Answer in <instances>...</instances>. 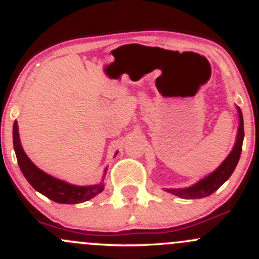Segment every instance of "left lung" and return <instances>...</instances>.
Here are the masks:
<instances>
[{
	"instance_id": "8db88e82",
	"label": "left lung",
	"mask_w": 259,
	"mask_h": 259,
	"mask_svg": "<svg viewBox=\"0 0 259 259\" xmlns=\"http://www.w3.org/2000/svg\"><path fill=\"white\" fill-rule=\"evenodd\" d=\"M238 113V129H237V136H236V143L232 147L231 152L229 156L223 161V163L211 172L206 177L201 178L197 183L193 186L187 187V188H169L164 189L166 192L171 193L173 195L183 198V199H199V198H205L209 197L210 194L218 190L223 186L225 182L229 180L230 176L235 171L236 166H237L238 160H240L241 151H242V143L243 138H245V130H243V116L242 112L240 108L237 107Z\"/></svg>"
}]
</instances>
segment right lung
Wrapping results in <instances>:
<instances>
[{
	"label": "right lung",
	"instance_id": "obj_1",
	"mask_svg": "<svg viewBox=\"0 0 259 259\" xmlns=\"http://www.w3.org/2000/svg\"><path fill=\"white\" fill-rule=\"evenodd\" d=\"M13 147L19 168L23 173L25 180L29 182L30 186L36 192L41 193L42 195L51 199L53 201H56L59 204H78L90 200V199L98 195L99 193L103 192V181L107 173V168L104 169V176L101 183L93 184V186H75V184L67 183V182L53 177V176L48 175L47 172L38 168L30 161V158L28 157L23 147H22L17 121L13 123Z\"/></svg>",
	"mask_w": 259,
	"mask_h": 259
}]
</instances>
